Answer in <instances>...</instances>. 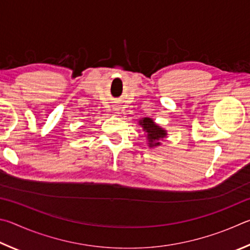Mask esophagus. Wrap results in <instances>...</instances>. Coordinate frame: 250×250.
<instances>
[{
  "mask_svg": "<svg viewBox=\"0 0 250 250\" xmlns=\"http://www.w3.org/2000/svg\"><path fill=\"white\" fill-rule=\"evenodd\" d=\"M114 109H115V111H117V109H118V108H117L116 106H114Z\"/></svg>",
  "mask_w": 250,
  "mask_h": 250,
  "instance_id": "34e87169",
  "label": "esophagus"
}]
</instances>
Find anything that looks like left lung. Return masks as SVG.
<instances>
[{
	"label": "left lung",
	"instance_id": "1",
	"mask_svg": "<svg viewBox=\"0 0 250 250\" xmlns=\"http://www.w3.org/2000/svg\"><path fill=\"white\" fill-rule=\"evenodd\" d=\"M141 125L147 133L148 139H149V146H158L160 143L159 139L166 137V130H164L158 125H156L151 118H144L141 121Z\"/></svg>",
	"mask_w": 250,
	"mask_h": 250
}]
</instances>
